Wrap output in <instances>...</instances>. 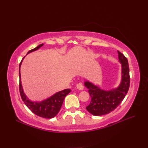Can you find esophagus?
Returning <instances> with one entry per match:
<instances>
[{
  "label": "esophagus",
  "mask_w": 148,
  "mask_h": 148,
  "mask_svg": "<svg viewBox=\"0 0 148 148\" xmlns=\"http://www.w3.org/2000/svg\"><path fill=\"white\" fill-rule=\"evenodd\" d=\"M76 87H77V88L78 90H83V88H84V86H83V84L81 83H78V84H77Z\"/></svg>",
  "instance_id": "34e87169"
}]
</instances>
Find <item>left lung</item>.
Listing matches in <instances>:
<instances>
[{"instance_id": "1", "label": "left lung", "mask_w": 148, "mask_h": 148, "mask_svg": "<svg viewBox=\"0 0 148 148\" xmlns=\"http://www.w3.org/2000/svg\"><path fill=\"white\" fill-rule=\"evenodd\" d=\"M118 53L122 66V78L120 85L117 88L104 91L88 81L84 83L92 98L86 109L94 116L104 115L114 111L121 103L129 89L130 77L128 60L121 52L118 51Z\"/></svg>"}]
</instances>
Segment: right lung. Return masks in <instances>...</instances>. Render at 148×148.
Masks as SVG:
<instances>
[{
	"instance_id": "right-lung-1",
	"label": "right lung",
	"mask_w": 148,
	"mask_h": 148,
	"mask_svg": "<svg viewBox=\"0 0 148 148\" xmlns=\"http://www.w3.org/2000/svg\"><path fill=\"white\" fill-rule=\"evenodd\" d=\"M43 45V44H41V45L37 46L36 48L30 50V51L27 53V54L30 52H32L36 51L37 49H38ZM23 59H22V60H23ZM22 60L20 62V66H19V76H20L19 90H20V93L22 100H23L25 104L27 106V108H29L31 111L34 113L35 114L40 116V117L48 119L55 117V116L58 114L60 110L65 97L71 92V90L65 89L64 90L60 91V92H57L55 93V95H53L51 97H49V99L40 102H34L30 101V100L28 99L27 96L25 95V94L24 93L23 88H22L21 86L20 77V66L21 64Z\"/></svg>"
}]
</instances>
